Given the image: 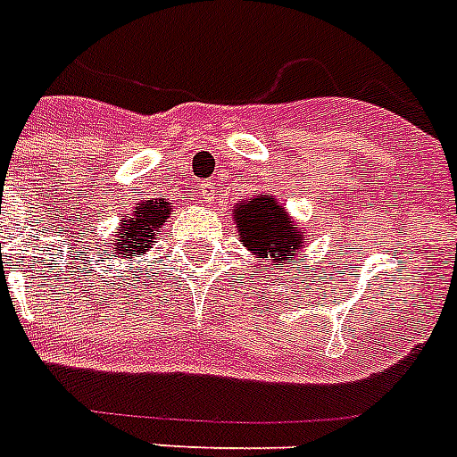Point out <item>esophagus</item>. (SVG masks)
<instances>
[{
	"mask_svg": "<svg viewBox=\"0 0 457 457\" xmlns=\"http://www.w3.org/2000/svg\"><path fill=\"white\" fill-rule=\"evenodd\" d=\"M213 195H216V187H213V183L202 181V202H211V199H213Z\"/></svg>",
	"mask_w": 457,
	"mask_h": 457,
	"instance_id": "34e87169",
	"label": "esophagus"
}]
</instances>
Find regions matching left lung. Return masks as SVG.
I'll use <instances>...</instances> for the list:
<instances>
[{
	"label": "left lung",
	"mask_w": 457,
	"mask_h": 457,
	"mask_svg": "<svg viewBox=\"0 0 457 457\" xmlns=\"http://www.w3.org/2000/svg\"><path fill=\"white\" fill-rule=\"evenodd\" d=\"M237 228L241 241L253 255L267 258V262H295L290 255L304 246V239L293 228V220L274 202V197H251V202L237 206Z\"/></svg>",
	"instance_id": "left-lung-1"
}]
</instances>
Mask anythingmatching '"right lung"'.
I'll return each instance as SVG.
<instances>
[{
	"mask_svg": "<svg viewBox=\"0 0 457 457\" xmlns=\"http://www.w3.org/2000/svg\"><path fill=\"white\" fill-rule=\"evenodd\" d=\"M170 206L162 199H145L134 206L132 213L125 216L120 232L113 244V258H141L145 251L155 246L157 229L170 216Z\"/></svg>",
	"mask_w": 457,
	"mask_h": 457,
	"instance_id": "obj_1",
	"label": "right lung"
}]
</instances>
